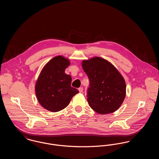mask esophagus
Wrapping results in <instances>:
<instances>
[{
  "label": "esophagus",
  "mask_w": 159,
  "mask_h": 159,
  "mask_svg": "<svg viewBox=\"0 0 159 159\" xmlns=\"http://www.w3.org/2000/svg\"><path fill=\"white\" fill-rule=\"evenodd\" d=\"M79 91L80 93H83V88H79Z\"/></svg>",
  "instance_id": "34e87169"
}]
</instances>
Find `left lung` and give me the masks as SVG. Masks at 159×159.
I'll use <instances>...</instances> for the list:
<instances>
[{
	"label": "left lung",
	"instance_id": "obj_1",
	"mask_svg": "<svg viewBox=\"0 0 159 159\" xmlns=\"http://www.w3.org/2000/svg\"><path fill=\"white\" fill-rule=\"evenodd\" d=\"M82 66L89 80L88 102L100 114H107L119 108L126 96L124 78L109 61L98 57L83 60Z\"/></svg>",
	"mask_w": 159,
	"mask_h": 159
}]
</instances>
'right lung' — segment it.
I'll use <instances>...</instances> for the list:
<instances>
[{
	"instance_id": "add662e5",
	"label": "right lung",
	"mask_w": 159,
	"mask_h": 159,
	"mask_svg": "<svg viewBox=\"0 0 159 159\" xmlns=\"http://www.w3.org/2000/svg\"><path fill=\"white\" fill-rule=\"evenodd\" d=\"M68 59L57 56L42 70L35 84V92L39 104L51 112L65 108L79 91L71 86V77L65 73L70 66Z\"/></svg>"
}]
</instances>
